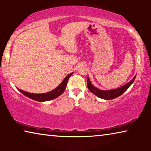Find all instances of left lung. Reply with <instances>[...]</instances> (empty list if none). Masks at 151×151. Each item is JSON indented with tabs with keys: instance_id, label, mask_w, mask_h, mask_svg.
<instances>
[{
	"instance_id": "left-lung-1",
	"label": "left lung",
	"mask_w": 151,
	"mask_h": 151,
	"mask_svg": "<svg viewBox=\"0 0 151 151\" xmlns=\"http://www.w3.org/2000/svg\"><path fill=\"white\" fill-rule=\"evenodd\" d=\"M136 76L132 79V80L129 82L126 85L121 86V87L113 89V90H110V91H103L100 90V89L96 88L95 86H94L92 85L90 79L88 77L87 78V86L88 88L89 89L91 93H93L94 94H95L96 96L100 97V98L103 99H105V100H111V99L117 98V97L121 96L122 94H123L125 91H126L130 86H131L134 81Z\"/></svg>"
}]
</instances>
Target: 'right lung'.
Instances as JSON below:
<instances>
[{
    "label": "right lung",
    "mask_w": 151,
    "mask_h": 151,
    "mask_svg": "<svg viewBox=\"0 0 151 151\" xmlns=\"http://www.w3.org/2000/svg\"><path fill=\"white\" fill-rule=\"evenodd\" d=\"M73 73H71L69 75H68L65 78V79L63 81L62 83H60V85L57 86V88H55L54 90L52 91L48 92V93H42V94H35V93H28V92L24 91L22 90H20V89L18 88L20 93H22L29 98L33 99L35 101H37L39 102H44V101H50L52 100V99L57 98L58 96H59L61 94H63L64 91L65 90L66 87V85H67V82L68 80L69 79L70 76L73 75Z\"/></svg>",
    "instance_id": "1"
}]
</instances>
